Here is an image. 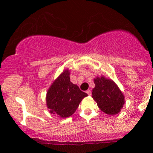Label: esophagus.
<instances>
[{
    "label": "esophagus",
    "mask_w": 153,
    "mask_h": 153,
    "mask_svg": "<svg viewBox=\"0 0 153 153\" xmlns=\"http://www.w3.org/2000/svg\"><path fill=\"white\" fill-rule=\"evenodd\" d=\"M86 93H87V94H88V95H91V90H88V91H86Z\"/></svg>",
    "instance_id": "obj_1"
}]
</instances>
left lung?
I'll use <instances>...</instances> for the list:
<instances>
[{"label": "left lung", "mask_w": 153, "mask_h": 153, "mask_svg": "<svg viewBox=\"0 0 153 153\" xmlns=\"http://www.w3.org/2000/svg\"><path fill=\"white\" fill-rule=\"evenodd\" d=\"M94 83L92 97L98 107L108 115L118 114L125 104V97L118 85L103 76L94 79Z\"/></svg>", "instance_id": "obj_1"}]
</instances>
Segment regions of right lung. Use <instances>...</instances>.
I'll list each match as a JSON object with an SVG mask.
<instances>
[{
  "instance_id": "1",
  "label": "right lung",
  "mask_w": 153,
  "mask_h": 153,
  "mask_svg": "<svg viewBox=\"0 0 153 153\" xmlns=\"http://www.w3.org/2000/svg\"><path fill=\"white\" fill-rule=\"evenodd\" d=\"M70 72L65 70L54 81L47 93V106L49 113L60 118H68L76 108L87 93L70 81Z\"/></svg>"
}]
</instances>
